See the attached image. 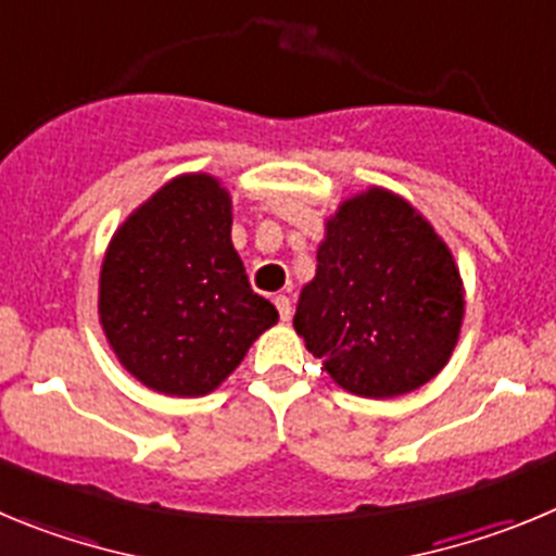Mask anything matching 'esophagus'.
Here are the masks:
<instances>
[{
	"instance_id": "34e87169",
	"label": "esophagus",
	"mask_w": 556,
	"mask_h": 556,
	"mask_svg": "<svg viewBox=\"0 0 556 556\" xmlns=\"http://www.w3.org/2000/svg\"><path fill=\"white\" fill-rule=\"evenodd\" d=\"M274 304H277L282 321H290V318H293V302H290L288 296H274Z\"/></svg>"
}]
</instances>
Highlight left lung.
Listing matches in <instances>:
<instances>
[{
	"label": "left lung",
	"mask_w": 556,
	"mask_h": 556,
	"mask_svg": "<svg viewBox=\"0 0 556 556\" xmlns=\"http://www.w3.org/2000/svg\"><path fill=\"white\" fill-rule=\"evenodd\" d=\"M315 257L293 327L340 388L393 399L443 371L463 324V279L413 204L384 188L346 199Z\"/></svg>",
	"instance_id": "1"
}]
</instances>
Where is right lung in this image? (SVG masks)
<instances>
[{"instance_id": "add662e5", "label": "right lung", "mask_w": 556, "mask_h": 556, "mask_svg": "<svg viewBox=\"0 0 556 556\" xmlns=\"http://www.w3.org/2000/svg\"><path fill=\"white\" fill-rule=\"evenodd\" d=\"M232 199L210 174L166 182L116 229L99 321L118 363L166 396H207L279 318L232 247Z\"/></svg>"}]
</instances>
